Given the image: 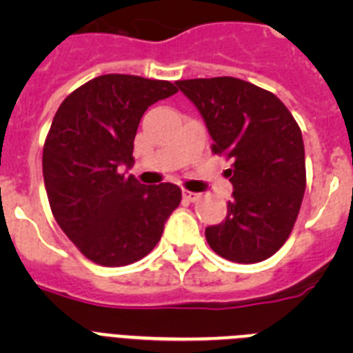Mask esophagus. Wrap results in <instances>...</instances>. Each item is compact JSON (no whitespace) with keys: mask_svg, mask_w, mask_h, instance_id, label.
<instances>
[{"mask_svg":"<svg viewBox=\"0 0 353 353\" xmlns=\"http://www.w3.org/2000/svg\"><path fill=\"white\" fill-rule=\"evenodd\" d=\"M183 198L187 199V201H198L199 198H201V194H199V192H192V191H185V189H183Z\"/></svg>","mask_w":353,"mask_h":353,"instance_id":"esophagus-1","label":"esophagus"}]
</instances>
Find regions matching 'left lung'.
I'll use <instances>...</instances> for the list:
<instances>
[{"instance_id": "obj_1", "label": "left lung", "mask_w": 353, "mask_h": 353, "mask_svg": "<svg viewBox=\"0 0 353 353\" xmlns=\"http://www.w3.org/2000/svg\"><path fill=\"white\" fill-rule=\"evenodd\" d=\"M198 108L212 152L232 159L233 198L223 223L205 236L219 256L258 263L281 249L305 191L304 141L297 121L274 93L236 77L176 81Z\"/></svg>"}]
</instances>
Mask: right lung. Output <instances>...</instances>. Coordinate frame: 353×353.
I'll return each instance as SVG.
<instances>
[{
	"instance_id": "right-lung-1",
	"label": "right lung",
	"mask_w": 353,
	"mask_h": 353,
	"mask_svg": "<svg viewBox=\"0 0 353 353\" xmlns=\"http://www.w3.org/2000/svg\"><path fill=\"white\" fill-rule=\"evenodd\" d=\"M170 81L105 74L61 102L43 145L42 170L56 223L84 256L104 267L141 260L180 205L174 183L143 185L121 168L146 109L174 95Z\"/></svg>"
}]
</instances>
